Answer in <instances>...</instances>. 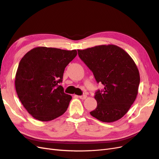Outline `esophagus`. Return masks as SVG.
I'll return each mask as SVG.
<instances>
[{
    "instance_id": "34e87169",
    "label": "esophagus",
    "mask_w": 159,
    "mask_h": 159,
    "mask_svg": "<svg viewBox=\"0 0 159 159\" xmlns=\"http://www.w3.org/2000/svg\"><path fill=\"white\" fill-rule=\"evenodd\" d=\"M79 98H80L81 99H86V98H87V95H80V96H79Z\"/></svg>"
}]
</instances>
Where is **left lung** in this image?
<instances>
[{
    "instance_id": "8db88e82",
    "label": "left lung",
    "mask_w": 159,
    "mask_h": 159,
    "mask_svg": "<svg viewBox=\"0 0 159 159\" xmlns=\"http://www.w3.org/2000/svg\"><path fill=\"white\" fill-rule=\"evenodd\" d=\"M78 55L92 71L98 83L104 85L95 95L98 105L91 116L105 123L122 118L134 103L140 75L132 57L116 45H100L78 50Z\"/></svg>"
}]
</instances>
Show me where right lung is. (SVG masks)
Listing matches in <instances>:
<instances>
[{
    "mask_svg": "<svg viewBox=\"0 0 159 159\" xmlns=\"http://www.w3.org/2000/svg\"><path fill=\"white\" fill-rule=\"evenodd\" d=\"M78 54L66 50L36 47L23 56L15 76L18 97L28 113L41 121L63 115L71 96L64 92L62 81L66 67Z\"/></svg>",
    "mask_w": 159,
    "mask_h": 159,
    "instance_id": "add662e5",
    "label": "right lung"
}]
</instances>
